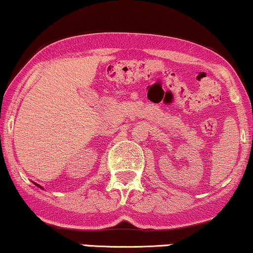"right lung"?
Masks as SVG:
<instances>
[{"mask_svg": "<svg viewBox=\"0 0 253 253\" xmlns=\"http://www.w3.org/2000/svg\"><path fill=\"white\" fill-rule=\"evenodd\" d=\"M36 185H37V186H39V188H41V186H40V185H38V184H37V183H36ZM41 189H42V188H41Z\"/></svg>", "mask_w": 253, "mask_h": 253, "instance_id": "add662e5", "label": "right lung"}]
</instances>
